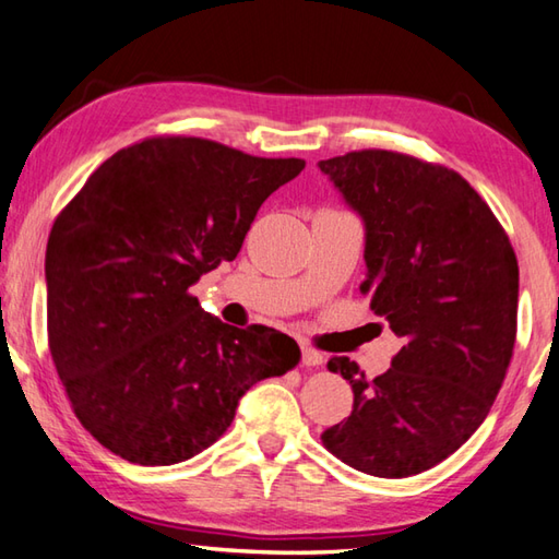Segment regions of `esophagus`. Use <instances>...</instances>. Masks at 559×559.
I'll use <instances>...</instances> for the list:
<instances>
[{
    "mask_svg": "<svg viewBox=\"0 0 559 559\" xmlns=\"http://www.w3.org/2000/svg\"><path fill=\"white\" fill-rule=\"evenodd\" d=\"M324 364V356L317 352V348L312 346H302V366H310V368H317Z\"/></svg>",
    "mask_w": 559,
    "mask_h": 559,
    "instance_id": "34e87169",
    "label": "esophagus"
}]
</instances>
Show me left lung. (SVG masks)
Wrapping results in <instances>:
<instances>
[{
  "instance_id": "8db88e82",
  "label": "left lung",
  "mask_w": 559,
  "mask_h": 559,
  "mask_svg": "<svg viewBox=\"0 0 559 559\" xmlns=\"http://www.w3.org/2000/svg\"><path fill=\"white\" fill-rule=\"evenodd\" d=\"M320 169L364 217L360 293L404 342L373 380L346 356L326 360L352 382L354 409L322 443L366 475H419L453 455L499 395L516 342L519 261L483 195L443 164L356 150Z\"/></svg>"
}]
</instances>
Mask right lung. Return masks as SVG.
<instances>
[{
	"label": "right lung",
	"instance_id": "1",
	"mask_svg": "<svg viewBox=\"0 0 559 559\" xmlns=\"http://www.w3.org/2000/svg\"><path fill=\"white\" fill-rule=\"evenodd\" d=\"M302 169L205 138H145L55 217L50 356L74 417L108 451L135 465L189 461L251 385L298 366L295 338L225 324L189 288L239 254L261 203Z\"/></svg>",
	"mask_w": 559,
	"mask_h": 559
}]
</instances>
